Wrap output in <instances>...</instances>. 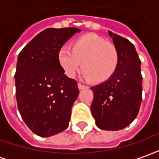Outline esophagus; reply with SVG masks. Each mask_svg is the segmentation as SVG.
I'll use <instances>...</instances> for the list:
<instances>
[{"label": "esophagus", "instance_id": "34e87169", "mask_svg": "<svg viewBox=\"0 0 159 159\" xmlns=\"http://www.w3.org/2000/svg\"><path fill=\"white\" fill-rule=\"evenodd\" d=\"M77 87H78V89H83L87 88V86L83 85V84H82V83H78V84H77Z\"/></svg>", "mask_w": 159, "mask_h": 159}]
</instances>
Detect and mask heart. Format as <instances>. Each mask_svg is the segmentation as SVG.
<instances>
[{
    "label": "heart",
    "instance_id": "1",
    "mask_svg": "<svg viewBox=\"0 0 159 159\" xmlns=\"http://www.w3.org/2000/svg\"><path fill=\"white\" fill-rule=\"evenodd\" d=\"M59 66L69 77L81 69L84 76L95 83L109 80L117 71L119 54L112 42L95 34H86L71 43V48L63 47L58 52Z\"/></svg>",
    "mask_w": 159,
    "mask_h": 159
}]
</instances>
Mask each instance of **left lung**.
I'll return each mask as SVG.
<instances>
[{
  "label": "left lung",
  "mask_w": 159,
  "mask_h": 159,
  "mask_svg": "<svg viewBox=\"0 0 159 159\" xmlns=\"http://www.w3.org/2000/svg\"><path fill=\"white\" fill-rule=\"evenodd\" d=\"M119 54L117 71L110 79L91 87V111L98 128L120 130L137 117L142 100L140 62L134 46L126 38L108 30Z\"/></svg>",
  "instance_id": "obj_1"
}]
</instances>
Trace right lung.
I'll list each match as a JSON object with an SVG mask.
<instances>
[{"label": "right lung", "instance_id": "right-lung-1", "mask_svg": "<svg viewBox=\"0 0 159 159\" xmlns=\"http://www.w3.org/2000/svg\"><path fill=\"white\" fill-rule=\"evenodd\" d=\"M79 31L76 28H48L18 56L14 76L18 108L26 125L39 136H52L68 128L79 90L76 80L64 74L58 52Z\"/></svg>", "mask_w": 159, "mask_h": 159}]
</instances>
